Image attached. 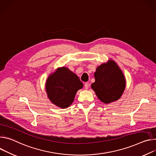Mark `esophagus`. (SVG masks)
Returning <instances> with one entry per match:
<instances>
[{"label": "esophagus", "instance_id": "34e87169", "mask_svg": "<svg viewBox=\"0 0 156 156\" xmlns=\"http://www.w3.org/2000/svg\"><path fill=\"white\" fill-rule=\"evenodd\" d=\"M84 87H85V90H87V89H89V83H85V85H84Z\"/></svg>", "mask_w": 156, "mask_h": 156}]
</instances>
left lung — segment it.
I'll return each instance as SVG.
<instances>
[{"instance_id":"8db88e82","label":"left lung","mask_w":156,"mask_h":156,"mask_svg":"<svg viewBox=\"0 0 156 156\" xmlns=\"http://www.w3.org/2000/svg\"><path fill=\"white\" fill-rule=\"evenodd\" d=\"M91 87L98 99L105 104L117 101L126 88V79L116 62L109 59L98 66Z\"/></svg>"}]
</instances>
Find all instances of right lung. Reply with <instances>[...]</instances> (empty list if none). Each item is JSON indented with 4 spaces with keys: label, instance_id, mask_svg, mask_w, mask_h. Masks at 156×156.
Returning a JSON list of instances; mask_svg holds the SVG:
<instances>
[{
    "label": "right lung",
    "instance_id": "right-lung-1",
    "mask_svg": "<svg viewBox=\"0 0 156 156\" xmlns=\"http://www.w3.org/2000/svg\"><path fill=\"white\" fill-rule=\"evenodd\" d=\"M79 77L66 67L51 73L46 79L45 89L51 102L61 108H67L74 101L77 92L82 89Z\"/></svg>",
    "mask_w": 156,
    "mask_h": 156
}]
</instances>
